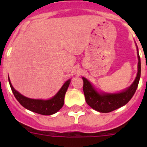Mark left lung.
<instances>
[{
	"mask_svg": "<svg viewBox=\"0 0 147 147\" xmlns=\"http://www.w3.org/2000/svg\"><path fill=\"white\" fill-rule=\"evenodd\" d=\"M137 49L138 58L137 77L132 83V85L127 88L123 90L122 92L117 93L99 92L87 78L82 77L83 92L85 94V100L92 108L100 113H108L125 105L132 98L139 84L141 72L140 58L137 47Z\"/></svg>",
	"mask_w": 147,
	"mask_h": 147,
	"instance_id": "1",
	"label": "left lung"
}]
</instances>
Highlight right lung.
I'll return each instance as SVG.
<instances>
[{
    "label": "right lung",
    "mask_w": 147,
    "mask_h": 147,
    "mask_svg": "<svg viewBox=\"0 0 147 147\" xmlns=\"http://www.w3.org/2000/svg\"><path fill=\"white\" fill-rule=\"evenodd\" d=\"M10 86L12 90L13 94L15 96L20 105L26 109L30 110L31 111L35 112L42 115H52L59 111L64 105V98L66 91L69 86L71 79L67 80L63 84L59 91L53 97L48 100H42V99H32V98H26L23 94L17 92L13 87L10 82V78H8Z\"/></svg>",
    "instance_id": "1"
}]
</instances>
